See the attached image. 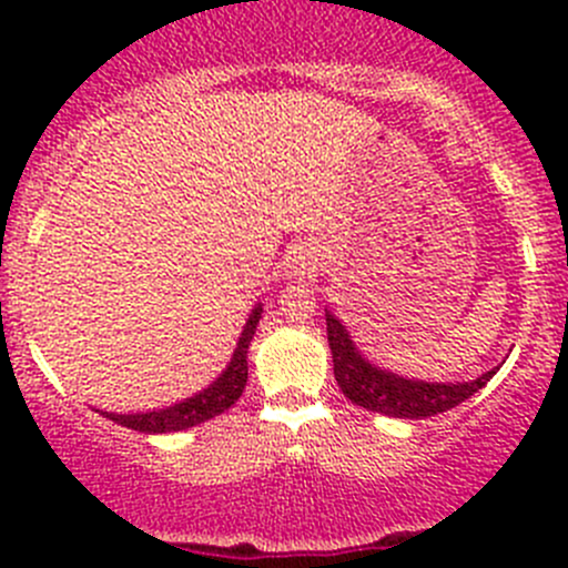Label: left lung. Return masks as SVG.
<instances>
[{"instance_id": "obj_1", "label": "left lung", "mask_w": 568, "mask_h": 568, "mask_svg": "<svg viewBox=\"0 0 568 568\" xmlns=\"http://www.w3.org/2000/svg\"><path fill=\"white\" fill-rule=\"evenodd\" d=\"M326 341H329L332 363H335V382L343 395L352 404L387 417L423 420V417L448 412L459 406L462 400H467L473 393H478L495 376V371H486L475 382H462V385H437L434 382V385H428V382L387 374V371L374 368V365L359 357L348 332L329 313H326Z\"/></svg>"}]
</instances>
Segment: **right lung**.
Segmentation results:
<instances>
[{"instance_id":"right-lung-1","label":"right lung","mask_w":568,"mask_h":568,"mask_svg":"<svg viewBox=\"0 0 568 568\" xmlns=\"http://www.w3.org/2000/svg\"><path fill=\"white\" fill-rule=\"evenodd\" d=\"M257 318H261V307L252 311V316L244 326L242 337H239V346L233 352L231 365H227L225 374L214 382L211 387H205L203 393H197L194 398H186L183 404L170 406V409L159 412H145V415H112L104 412L109 420H114L118 426L134 428L142 434H168V432H186V428L200 426V423L211 420V417L222 415L225 409H231L239 398H242L244 385H247V348L252 335H255Z\"/></svg>"}]
</instances>
